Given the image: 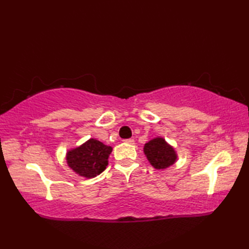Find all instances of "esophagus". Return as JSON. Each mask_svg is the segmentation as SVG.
Returning a JSON list of instances; mask_svg holds the SVG:
<instances>
[{"label":"esophagus","instance_id":"34e87169","mask_svg":"<svg viewBox=\"0 0 249 249\" xmlns=\"http://www.w3.org/2000/svg\"><path fill=\"white\" fill-rule=\"evenodd\" d=\"M124 142H127V144H134V140L133 138H126V140L123 141Z\"/></svg>","mask_w":249,"mask_h":249}]
</instances>
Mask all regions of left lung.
<instances>
[{
  "mask_svg": "<svg viewBox=\"0 0 249 249\" xmlns=\"http://www.w3.org/2000/svg\"><path fill=\"white\" fill-rule=\"evenodd\" d=\"M145 155L156 169H165L174 165L177 159L176 151L165 142L163 138H155L145 144Z\"/></svg>",
  "mask_w": 249,
  "mask_h": 249,
  "instance_id": "obj_1",
  "label": "left lung"
}]
</instances>
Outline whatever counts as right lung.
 <instances>
[{
  "mask_svg": "<svg viewBox=\"0 0 249 249\" xmlns=\"http://www.w3.org/2000/svg\"><path fill=\"white\" fill-rule=\"evenodd\" d=\"M111 153L112 147L91 138L82 146L70 150L67 154V162L80 176L94 178L105 170Z\"/></svg>",
  "mask_w": 249,
  "mask_h": 249,
  "instance_id": "1",
  "label": "right lung"
}]
</instances>
